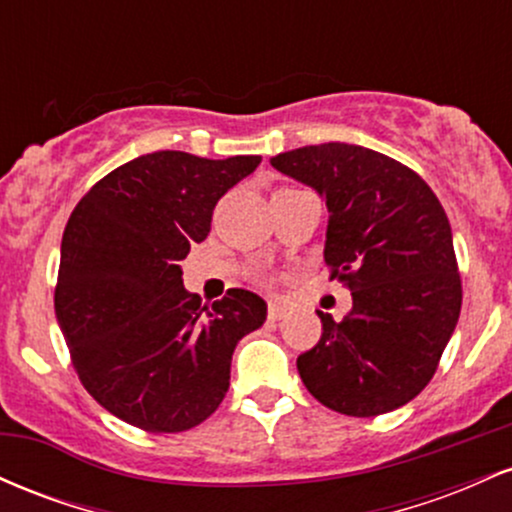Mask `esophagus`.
<instances>
[{
  "instance_id": "34e87169",
  "label": "esophagus",
  "mask_w": 512,
  "mask_h": 512,
  "mask_svg": "<svg viewBox=\"0 0 512 512\" xmlns=\"http://www.w3.org/2000/svg\"><path fill=\"white\" fill-rule=\"evenodd\" d=\"M269 320H281V317H286V308L281 303H269V310H267Z\"/></svg>"
}]
</instances>
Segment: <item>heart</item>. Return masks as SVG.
Wrapping results in <instances>:
<instances>
[{"mask_svg":"<svg viewBox=\"0 0 512 512\" xmlns=\"http://www.w3.org/2000/svg\"><path fill=\"white\" fill-rule=\"evenodd\" d=\"M257 279H260V281H264V276H262V274H260V276H257Z\"/></svg>","mask_w":512,"mask_h":512,"instance_id":"b5f03b06","label":"heart"}]
</instances>
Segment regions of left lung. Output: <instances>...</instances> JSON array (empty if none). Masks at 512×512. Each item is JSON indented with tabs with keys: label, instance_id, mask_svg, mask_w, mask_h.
<instances>
[{
	"label": "left lung",
	"instance_id": "1",
	"mask_svg": "<svg viewBox=\"0 0 512 512\" xmlns=\"http://www.w3.org/2000/svg\"><path fill=\"white\" fill-rule=\"evenodd\" d=\"M325 199V262L354 298L342 322L298 356L303 385L346 416L399 409L431 383L462 308L450 221L431 187L395 158L317 144L272 158Z\"/></svg>",
	"mask_w": 512,
	"mask_h": 512
}]
</instances>
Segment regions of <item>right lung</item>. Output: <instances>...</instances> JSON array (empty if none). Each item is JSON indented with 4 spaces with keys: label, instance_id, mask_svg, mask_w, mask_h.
Segmentation results:
<instances>
[{
    "label": "right lung",
    "instance_id": "add662e5",
    "mask_svg": "<svg viewBox=\"0 0 512 512\" xmlns=\"http://www.w3.org/2000/svg\"><path fill=\"white\" fill-rule=\"evenodd\" d=\"M154 151L98 180L62 236L55 313L81 385L149 433L195 428L231 385L233 349L267 320L257 293L202 305L180 260L211 231L216 202L260 166Z\"/></svg>",
    "mask_w": 512,
    "mask_h": 512
}]
</instances>
